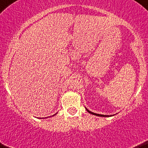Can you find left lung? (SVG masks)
I'll return each mask as SVG.
<instances>
[{
    "label": "left lung",
    "instance_id": "left-lung-1",
    "mask_svg": "<svg viewBox=\"0 0 148 148\" xmlns=\"http://www.w3.org/2000/svg\"><path fill=\"white\" fill-rule=\"evenodd\" d=\"M86 110L89 113L92 114H93V115H96V116H111V115H110V116H109V115H103V114H96V113H93V112H92L89 111L87 108H86Z\"/></svg>",
    "mask_w": 148,
    "mask_h": 148
}]
</instances>
